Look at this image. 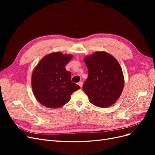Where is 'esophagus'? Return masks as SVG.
Here are the masks:
<instances>
[{
  "instance_id": "obj_1",
  "label": "esophagus",
  "mask_w": 155,
  "mask_h": 155,
  "mask_svg": "<svg viewBox=\"0 0 155 155\" xmlns=\"http://www.w3.org/2000/svg\"><path fill=\"white\" fill-rule=\"evenodd\" d=\"M78 85H79V86L81 88H82V86H83V82H82V81H79V82L78 83Z\"/></svg>"
}]
</instances>
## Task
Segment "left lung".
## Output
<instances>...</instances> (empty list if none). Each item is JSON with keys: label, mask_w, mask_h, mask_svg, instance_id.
Here are the masks:
<instances>
[{"label": "left lung", "mask_w": 155, "mask_h": 155, "mask_svg": "<svg viewBox=\"0 0 155 155\" xmlns=\"http://www.w3.org/2000/svg\"><path fill=\"white\" fill-rule=\"evenodd\" d=\"M88 78L83 90L93 105L105 108L115 104L124 86L123 72L113 56L105 51H96L84 59Z\"/></svg>", "instance_id": "obj_1"}]
</instances>
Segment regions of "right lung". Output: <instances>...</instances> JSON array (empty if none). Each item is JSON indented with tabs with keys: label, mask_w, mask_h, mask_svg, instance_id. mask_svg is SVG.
Listing matches in <instances>:
<instances>
[{
	"label": "right lung",
	"mask_w": 155,
	"mask_h": 155,
	"mask_svg": "<svg viewBox=\"0 0 155 155\" xmlns=\"http://www.w3.org/2000/svg\"><path fill=\"white\" fill-rule=\"evenodd\" d=\"M72 55L53 52L42 59L31 75V88L41 104L59 108L70 100L72 94L80 87L71 81V72L65 68Z\"/></svg>",
	"instance_id": "right-lung-1"
}]
</instances>
